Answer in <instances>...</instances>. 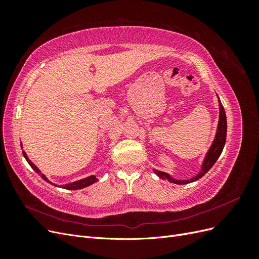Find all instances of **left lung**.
<instances>
[{"mask_svg": "<svg viewBox=\"0 0 259 259\" xmlns=\"http://www.w3.org/2000/svg\"><path fill=\"white\" fill-rule=\"evenodd\" d=\"M218 101H219V121H218L217 133H216V136H215L213 144H211L208 152L206 153L204 162H203V164H202V168H201L200 173L197 176H194L193 178H191L189 180H178V179L171 178L168 174L164 173V171H160V170L154 169V173L158 175L160 178L167 179L168 182L173 183V184L186 185V184H189V183H193V182H195V180H198L201 177L204 176L207 173V171L211 168V166L214 165L215 162L217 161V159L219 158V155H221V153L223 151L224 146L226 144V136H227L226 112H225V109H224V107L221 103V100H218Z\"/></svg>", "mask_w": 259, "mask_h": 259, "instance_id": "8db88e82", "label": "left lung"}]
</instances>
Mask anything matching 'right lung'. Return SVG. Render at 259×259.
Returning a JSON list of instances; mask_svg holds the SVG:
<instances>
[{
    "label": "right lung",
    "instance_id": "obj_1",
    "mask_svg": "<svg viewBox=\"0 0 259 259\" xmlns=\"http://www.w3.org/2000/svg\"><path fill=\"white\" fill-rule=\"evenodd\" d=\"M21 146H22V145H21ZM22 153H23V156H25V158H26L27 162L29 163V165L33 168V170H35L37 174H40V175H41V177L45 180V182H48V183L52 184V183L50 182V180L45 177V175H43V174L41 173L40 169H38V168L34 165V164L29 160V158L27 156L26 152H25V151H22ZM97 180H98V179L96 178V176L92 175V176H90V177H86V178H84V179L77 180V182H74V183H71V184H67V185H65V186H62V188H64V189H68V190H77V189H82V188H85V187H89V186L93 185L94 183H96ZM52 185H55V184H52ZM56 186H57V185H56Z\"/></svg>",
    "mask_w": 259,
    "mask_h": 259
}]
</instances>
